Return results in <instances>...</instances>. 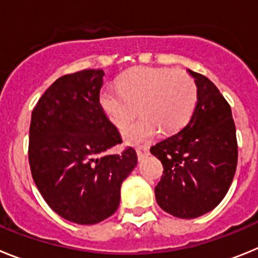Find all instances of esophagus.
<instances>
[{"mask_svg":"<svg viewBox=\"0 0 258 258\" xmlns=\"http://www.w3.org/2000/svg\"><path fill=\"white\" fill-rule=\"evenodd\" d=\"M137 155H138V159H143V157H146L147 155H149V147L147 146H141V147H138L137 149Z\"/></svg>","mask_w":258,"mask_h":258,"instance_id":"34e87169","label":"esophagus"}]
</instances>
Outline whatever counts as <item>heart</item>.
Instances as JSON below:
<instances>
[{
    "mask_svg": "<svg viewBox=\"0 0 258 258\" xmlns=\"http://www.w3.org/2000/svg\"><path fill=\"white\" fill-rule=\"evenodd\" d=\"M98 102L117 127L140 109L143 117L122 127L125 141L140 145L152 140L161 129L172 134L190 121L198 103V85L183 71L143 66L121 76L118 89H102Z\"/></svg>",
    "mask_w": 258,
    "mask_h": 258,
    "instance_id": "heart-1",
    "label": "heart"
}]
</instances>
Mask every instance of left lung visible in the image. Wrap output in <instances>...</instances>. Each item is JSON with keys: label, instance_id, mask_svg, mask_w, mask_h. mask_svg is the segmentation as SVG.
<instances>
[{"label": "left lung", "instance_id": "left-lung-1", "mask_svg": "<svg viewBox=\"0 0 258 258\" xmlns=\"http://www.w3.org/2000/svg\"><path fill=\"white\" fill-rule=\"evenodd\" d=\"M198 85V103L179 133L152 146L163 163L155 187L163 211L178 218H197L225 198L238 164L235 124L231 108L211 80L187 70Z\"/></svg>", "mask_w": 258, "mask_h": 258}]
</instances>
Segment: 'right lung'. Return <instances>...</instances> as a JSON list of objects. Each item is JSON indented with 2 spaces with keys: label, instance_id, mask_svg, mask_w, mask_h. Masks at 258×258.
<instances>
[{
  "label": "right lung",
  "instance_id": "1",
  "mask_svg": "<svg viewBox=\"0 0 258 258\" xmlns=\"http://www.w3.org/2000/svg\"><path fill=\"white\" fill-rule=\"evenodd\" d=\"M102 70H84L52 83L32 111L28 157L47 206L64 220L94 225L112 216L137 152L106 155L121 136L101 109Z\"/></svg>",
  "mask_w": 258,
  "mask_h": 258
}]
</instances>
